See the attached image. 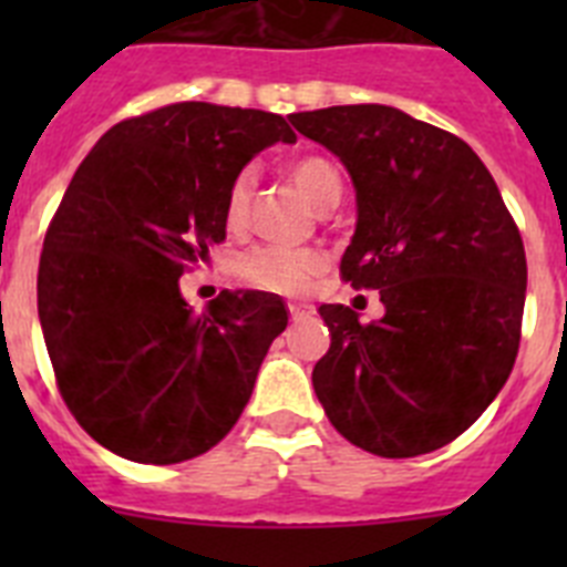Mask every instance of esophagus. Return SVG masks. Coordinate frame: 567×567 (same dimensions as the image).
<instances>
[{"mask_svg":"<svg viewBox=\"0 0 567 567\" xmlns=\"http://www.w3.org/2000/svg\"><path fill=\"white\" fill-rule=\"evenodd\" d=\"M312 312H315V309L309 307V303H295V300L289 303V315H292L295 323H298V320H307Z\"/></svg>","mask_w":567,"mask_h":567,"instance_id":"esophagus-1","label":"esophagus"}]
</instances>
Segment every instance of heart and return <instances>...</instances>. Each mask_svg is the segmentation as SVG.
<instances>
[{
    "label": "heart",
    "instance_id": "1",
    "mask_svg": "<svg viewBox=\"0 0 567 567\" xmlns=\"http://www.w3.org/2000/svg\"><path fill=\"white\" fill-rule=\"evenodd\" d=\"M289 178L300 195L312 204L315 209L334 207L343 193V182L340 173L334 169L332 162L320 158V155H300L289 164ZM255 167H244L233 178L227 189V224L233 229H240L249 218V207H252L255 195ZM323 267V255L318 249H284V247H260L249 252L240 264V272L247 278V284L267 292L295 295L307 287L309 278L320 272Z\"/></svg>",
    "mask_w": 567,
    "mask_h": 567
}]
</instances>
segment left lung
<instances>
[{
    "label": "left lung",
    "mask_w": 567,
    "mask_h": 567,
    "mask_svg": "<svg viewBox=\"0 0 567 567\" xmlns=\"http://www.w3.org/2000/svg\"><path fill=\"white\" fill-rule=\"evenodd\" d=\"M343 162L358 224L340 260L385 315L318 309L329 352L312 385L329 423L363 452L417 457L468 429L508 380L523 327L525 249L497 184L457 138L385 104L295 113Z\"/></svg>",
    "instance_id": "obj_1"
}]
</instances>
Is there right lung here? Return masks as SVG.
Listing matches in <instances>:
<instances>
[{
    "instance_id": "1",
    "label": "right lung",
    "mask_w": 567,
    "mask_h": 567,
    "mask_svg": "<svg viewBox=\"0 0 567 567\" xmlns=\"http://www.w3.org/2000/svg\"><path fill=\"white\" fill-rule=\"evenodd\" d=\"M284 115L167 104L115 124L79 164L39 260V323L64 403L133 463L221 443L287 329L278 295L224 289L193 312L178 278L227 235V189Z\"/></svg>"
}]
</instances>
